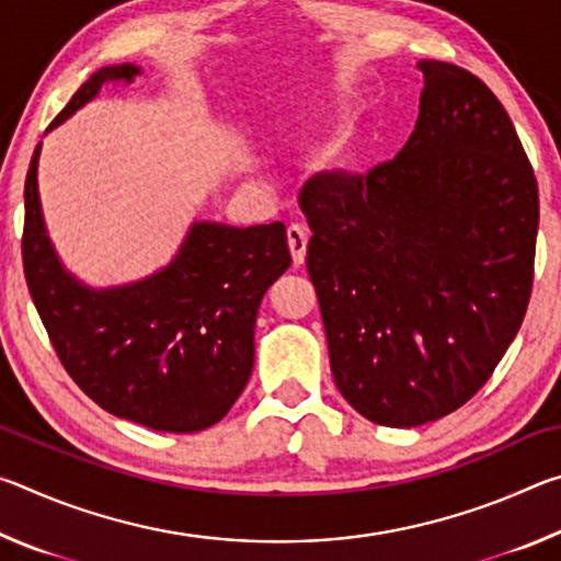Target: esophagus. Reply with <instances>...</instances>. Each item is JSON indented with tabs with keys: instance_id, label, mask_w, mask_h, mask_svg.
Returning <instances> with one entry per match:
<instances>
[{
	"instance_id": "obj_1",
	"label": "esophagus",
	"mask_w": 561,
	"mask_h": 561,
	"mask_svg": "<svg viewBox=\"0 0 561 561\" xmlns=\"http://www.w3.org/2000/svg\"><path fill=\"white\" fill-rule=\"evenodd\" d=\"M287 242H289V250H291V260L301 264L304 262V254H307V242H309V230L299 222H291L287 227Z\"/></svg>"
}]
</instances>
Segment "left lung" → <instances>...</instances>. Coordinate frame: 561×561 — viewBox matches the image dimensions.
<instances>
[{"label": "left lung", "instance_id": "left-lung-1", "mask_svg": "<svg viewBox=\"0 0 561 561\" xmlns=\"http://www.w3.org/2000/svg\"><path fill=\"white\" fill-rule=\"evenodd\" d=\"M421 113L368 173L299 193L331 374L356 411L413 428L458 411L517 336L535 282L537 178L478 76L421 61Z\"/></svg>", "mask_w": 561, "mask_h": 561}]
</instances>
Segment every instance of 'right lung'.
I'll return each mask as SVG.
<instances>
[{
  "instance_id": "add662e5",
  "label": "right lung",
  "mask_w": 561,
  "mask_h": 561,
  "mask_svg": "<svg viewBox=\"0 0 561 561\" xmlns=\"http://www.w3.org/2000/svg\"><path fill=\"white\" fill-rule=\"evenodd\" d=\"M136 66H106L73 93L49 128L96 96L126 87ZM24 183V277L66 374L93 403L165 433H195L222 421L254 366L260 301L289 270L282 222L193 225L163 272L130 287L91 291L61 270L44 232L36 163Z\"/></svg>"
}]
</instances>
